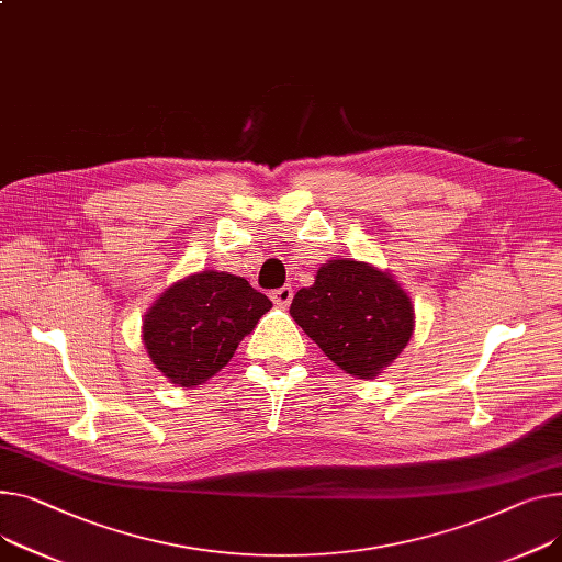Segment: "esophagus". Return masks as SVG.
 Returning <instances> with one entry per match:
<instances>
[{
  "mask_svg": "<svg viewBox=\"0 0 562 562\" xmlns=\"http://www.w3.org/2000/svg\"><path fill=\"white\" fill-rule=\"evenodd\" d=\"M271 301L278 305V307H286L291 301H293V289L289 284L271 291Z\"/></svg>",
  "mask_w": 562,
  "mask_h": 562,
  "instance_id": "34e87169",
  "label": "esophagus"
}]
</instances>
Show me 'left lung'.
<instances>
[{"label":"left lung","instance_id":"1","mask_svg":"<svg viewBox=\"0 0 562 562\" xmlns=\"http://www.w3.org/2000/svg\"><path fill=\"white\" fill-rule=\"evenodd\" d=\"M289 314L318 348L359 380L378 378L414 334V307L391 276L334 259L293 295Z\"/></svg>","mask_w":562,"mask_h":562}]
</instances>
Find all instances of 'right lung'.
Returning a JSON list of instances; mask_svg holds the SVG:
<instances>
[{"label":"right lung","mask_w":562,"mask_h":562,"mask_svg":"<svg viewBox=\"0 0 562 562\" xmlns=\"http://www.w3.org/2000/svg\"><path fill=\"white\" fill-rule=\"evenodd\" d=\"M271 305L244 278L203 271L173 284L146 314L144 346L173 384L199 386L233 359Z\"/></svg>","instance_id":"right-lung-1"}]
</instances>
